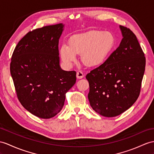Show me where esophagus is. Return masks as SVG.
Listing matches in <instances>:
<instances>
[{
	"mask_svg": "<svg viewBox=\"0 0 154 154\" xmlns=\"http://www.w3.org/2000/svg\"><path fill=\"white\" fill-rule=\"evenodd\" d=\"M84 76V74L82 72V71H78L76 73V77L78 79H82Z\"/></svg>",
	"mask_w": 154,
	"mask_h": 154,
	"instance_id": "obj_1",
	"label": "esophagus"
}]
</instances>
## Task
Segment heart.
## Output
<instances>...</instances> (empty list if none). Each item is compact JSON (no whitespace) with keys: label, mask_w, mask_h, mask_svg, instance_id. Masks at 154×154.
<instances>
[{"label":"heart","mask_w":154,"mask_h":154,"mask_svg":"<svg viewBox=\"0 0 154 154\" xmlns=\"http://www.w3.org/2000/svg\"><path fill=\"white\" fill-rule=\"evenodd\" d=\"M115 44V37L112 33L90 31L74 35L69 44H63L60 48V55L67 67L76 61L77 54H81V61L85 66L95 67L106 61Z\"/></svg>","instance_id":"heart-1"}]
</instances>
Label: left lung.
Here are the masks:
<instances>
[{
  "label": "left lung",
  "mask_w": 154,
  "mask_h": 154,
  "mask_svg": "<svg viewBox=\"0 0 154 154\" xmlns=\"http://www.w3.org/2000/svg\"><path fill=\"white\" fill-rule=\"evenodd\" d=\"M123 38L102 65L86 75L88 99L96 112L115 117L133 105L140 95L146 58L136 35L119 26Z\"/></svg>",
  "instance_id": "8db88e82"
}]
</instances>
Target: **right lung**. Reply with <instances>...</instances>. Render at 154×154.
I'll return each instance as SVG.
<instances>
[{
    "label": "right lung",
    "instance_id": "obj_1",
    "mask_svg": "<svg viewBox=\"0 0 154 154\" xmlns=\"http://www.w3.org/2000/svg\"><path fill=\"white\" fill-rule=\"evenodd\" d=\"M62 23L29 31L15 48L11 59L12 75L17 99L37 117L49 119L61 110L66 93L76 83V71L59 66V39Z\"/></svg>",
    "mask_w": 154,
    "mask_h": 154
}]
</instances>
